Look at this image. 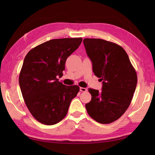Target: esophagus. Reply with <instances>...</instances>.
<instances>
[{
	"label": "esophagus",
	"instance_id": "34e87169",
	"mask_svg": "<svg viewBox=\"0 0 155 155\" xmlns=\"http://www.w3.org/2000/svg\"><path fill=\"white\" fill-rule=\"evenodd\" d=\"M87 89L86 88H83V87H80V91L81 92H86Z\"/></svg>",
	"mask_w": 155,
	"mask_h": 155
}]
</instances>
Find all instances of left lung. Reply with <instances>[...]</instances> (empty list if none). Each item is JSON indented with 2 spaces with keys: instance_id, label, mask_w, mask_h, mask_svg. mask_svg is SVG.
I'll list each match as a JSON object with an SVG mask.
<instances>
[{
  "instance_id": "1",
  "label": "left lung",
  "mask_w": 155,
  "mask_h": 155,
  "mask_svg": "<svg viewBox=\"0 0 155 155\" xmlns=\"http://www.w3.org/2000/svg\"><path fill=\"white\" fill-rule=\"evenodd\" d=\"M83 43L94 74L103 83L100 92L88 88L92 98L85 107L94 120L111 123L129 107L137 84V72L120 46L100 38H84Z\"/></svg>"
}]
</instances>
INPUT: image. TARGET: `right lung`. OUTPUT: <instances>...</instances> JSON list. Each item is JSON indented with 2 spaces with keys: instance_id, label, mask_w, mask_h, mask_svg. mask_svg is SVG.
<instances>
[{
  "instance_id": "right-lung-1",
  "label": "right lung",
  "mask_w": 155,
  "mask_h": 155,
  "mask_svg": "<svg viewBox=\"0 0 155 155\" xmlns=\"http://www.w3.org/2000/svg\"><path fill=\"white\" fill-rule=\"evenodd\" d=\"M82 38L52 39L29 51L19 75V85L25 104L41 123L52 125L66 117L71 101L79 92L77 85L58 81L67 58L81 44Z\"/></svg>"
}]
</instances>
